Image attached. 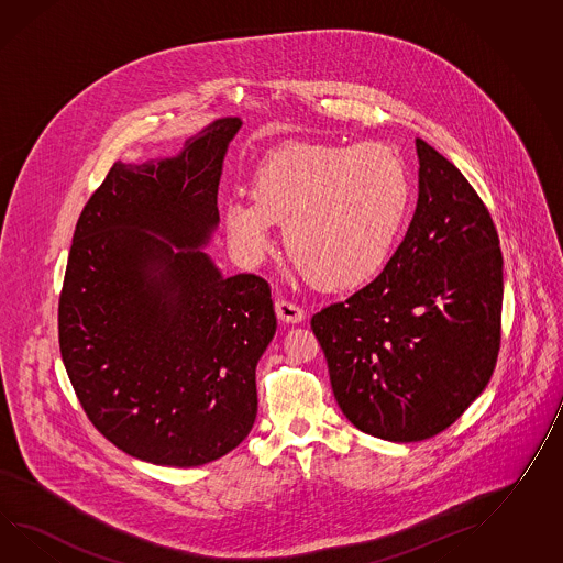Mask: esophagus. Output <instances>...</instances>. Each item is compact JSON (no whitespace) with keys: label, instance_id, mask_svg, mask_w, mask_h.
Wrapping results in <instances>:
<instances>
[{"label":"esophagus","instance_id":"1","mask_svg":"<svg viewBox=\"0 0 563 563\" xmlns=\"http://www.w3.org/2000/svg\"><path fill=\"white\" fill-rule=\"evenodd\" d=\"M276 317L285 323H301L305 321V311L297 302L287 301V299H278L275 302Z\"/></svg>","mask_w":563,"mask_h":563}]
</instances>
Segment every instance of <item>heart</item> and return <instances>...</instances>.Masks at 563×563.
Masks as SVG:
<instances>
[{"mask_svg": "<svg viewBox=\"0 0 563 563\" xmlns=\"http://www.w3.org/2000/svg\"><path fill=\"white\" fill-rule=\"evenodd\" d=\"M411 195L407 165L384 144H288L256 168L254 201L225 203L223 228L244 261L258 262L287 221L288 252L316 283L357 287L388 261Z\"/></svg>", "mask_w": 563, "mask_h": 563, "instance_id": "1", "label": "heart"}]
</instances>
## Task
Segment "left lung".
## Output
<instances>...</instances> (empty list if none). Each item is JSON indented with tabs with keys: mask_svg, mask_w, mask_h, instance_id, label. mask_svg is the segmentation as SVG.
<instances>
[{
	"mask_svg": "<svg viewBox=\"0 0 563 563\" xmlns=\"http://www.w3.org/2000/svg\"><path fill=\"white\" fill-rule=\"evenodd\" d=\"M419 199L383 273L311 319L352 426L411 443L481 397L500 347L503 252L466 177L415 140Z\"/></svg>",
	"mask_w": 563,
	"mask_h": 563,
	"instance_id": "left-lung-1",
	"label": "left lung"
}]
</instances>
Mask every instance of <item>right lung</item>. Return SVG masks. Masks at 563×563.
Masks as SVG:
<instances>
[{
  "mask_svg": "<svg viewBox=\"0 0 563 563\" xmlns=\"http://www.w3.org/2000/svg\"><path fill=\"white\" fill-rule=\"evenodd\" d=\"M240 118L177 156L115 163L82 209L58 302V342L91 423L156 466L220 460L256 421V366L276 331L268 283L223 276L203 247Z\"/></svg>",
  "mask_w": 563,
  "mask_h": 563,
  "instance_id": "right-lung-1",
  "label": "right lung"
}]
</instances>
